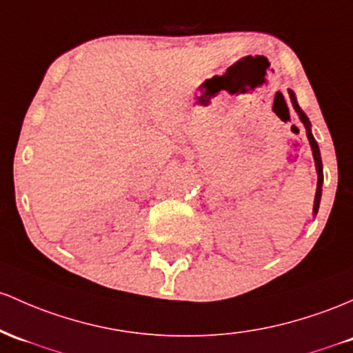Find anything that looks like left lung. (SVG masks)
Returning <instances> with one entry per match:
<instances>
[{"label": "left lung", "mask_w": 353, "mask_h": 353, "mask_svg": "<svg viewBox=\"0 0 353 353\" xmlns=\"http://www.w3.org/2000/svg\"><path fill=\"white\" fill-rule=\"evenodd\" d=\"M290 94V99H292V103L293 107H295L296 114L300 115V120L303 122L305 129H307V137L310 141V145H312V150H313V159H315V165H316V172H319V184H316V196H315V204H313V214H316L319 212V206H320V199H321V184H323V168H321V157H320V149H319V144H316L315 137L312 135V130H310V120L307 115H305V112L301 110L300 105H298L296 102V97L293 94L292 90H288Z\"/></svg>", "instance_id": "1"}]
</instances>
